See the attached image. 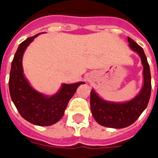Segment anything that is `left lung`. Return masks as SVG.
I'll return each mask as SVG.
<instances>
[{"mask_svg": "<svg viewBox=\"0 0 158 158\" xmlns=\"http://www.w3.org/2000/svg\"><path fill=\"white\" fill-rule=\"evenodd\" d=\"M130 48L139 55L143 65V86L140 94L131 101L125 103H112L104 101L94 91L90 95V107L96 121L110 128L127 127L135 122L147 107L151 95V73L144 52L132 38L128 37Z\"/></svg>", "mask_w": 158, "mask_h": 158, "instance_id": "8db88e82", "label": "left lung"}]
</instances>
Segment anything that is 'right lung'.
I'll list each match as a JSON object with an SVG mask.
<instances>
[{"label": "right lung", "instance_id": "right-lung-1", "mask_svg": "<svg viewBox=\"0 0 158 158\" xmlns=\"http://www.w3.org/2000/svg\"><path fill=\"white\" fill-rule=\"evenodd\" d=\"M27 38L16 51L11 64L9 89L14 104L21 115L33 125L48 126L56 123L64 115L69 99L83 82L63 84L60 91L52 97H45L35 91L23 76L22 58L26 48L37 37Z\"/></svg>", "mask_w": 158, "mask_h": 158}]
</instances>
